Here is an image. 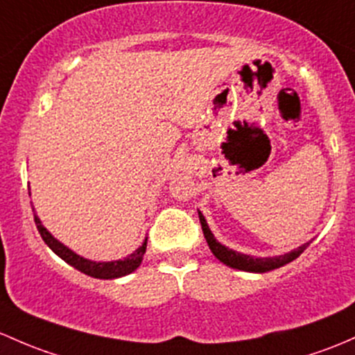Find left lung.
Wrapping results in <instances>:
<instances>
[{"instance_id":"8db88e82","label":"left lung","mask_w":355,"mask_h":355,"mask_svg":"<svg viewBox=\"0 0 355 355\" xmlns=\"http://www.w3.org/2000/svg\"><path fill=\"white\" fill-rule=\"evenodd\" d=\"M199 219H200V225H202V231H204V236H206V241L211 248V252L214 253V257L218 260H221L223 263H226L227 267L231 268H238V270H245V272H268V270H274V268H279L286 263L293 262L294 259L301 255L304 252L306 246L309 243L301 245L300 248L293 250V252L284 253V255H279V257H252V255H245V253L240 252H234V250L227 248V246L221 245L218 240L214 238L212 231L209 230L206 218L202 216V212H199Z\"/></svg>"}]
</instances>
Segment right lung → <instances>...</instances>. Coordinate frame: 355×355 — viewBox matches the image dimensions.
I'll list each match as a JSON object with an SVG mask.
<instances>
[{
    "instance_id": "obj_1",
    "label": "right lung",
    "mask_w": 355,
    "mask_h": 355,
    "mask_svg": "<svg viewBox=\"0 0 355 355\" xmlns=\"http://www.w3.org/2000/svg\"><path fill=\"white\" fill-rule=\"evenodd\" d=\"M33 218H35V225H37V230H39L40 236H42V240L46 241V245L49 246L52 252H54L55 255L61 257L64 262H68L71 267L78 268V270L83 272V274L89 275V277H95V279L124 277V275L130 274V272H134L141 266L144 253H146L148 238L144 240V243L136 250V252L130 253V255L125 257V259L114 260V262H92V260L76 255L73 250H69L68 246H64L61 241L55 240L49 231L42 226V223H40V219L37 218L35 214H33Z\"/></svg>"
}]
</instances>
